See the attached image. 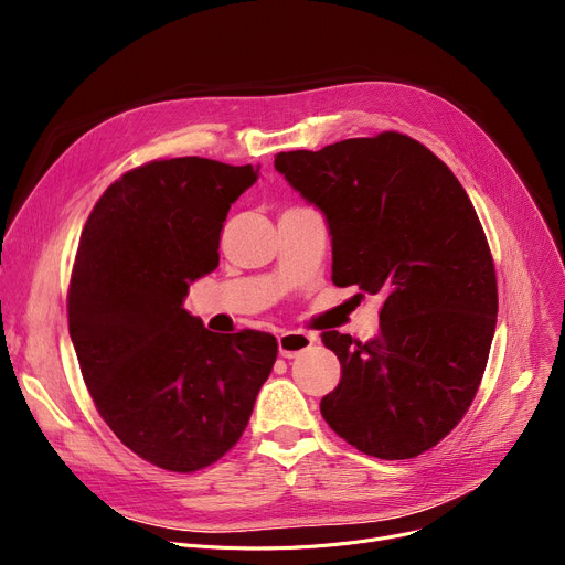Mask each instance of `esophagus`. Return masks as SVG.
<instances>
[{
	"label": "esophagus",
	"mask_w": 565,
	"mask_h": 565,
	"mask_svg": "<svg viewBox=\"0 0 565 565\" xmlns=\"http://www.w3.org/2000/svg\"><path fill=\"white\" fill-rule=\"evenodd\" d=\"M313 337L311 334H305V332H281L277 337V343H279V354L286 360H292L298 358L300 352L309 350L313 345Z\"/></svg>",
	"instance_id": "34e87169"
}]
</instances>
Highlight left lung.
Segmentation results:
<instances>
[{"label":"left lung","mask_w":565,"mask_h":565,"mask_svg":"<svg viewBox=\"0 0 565 565\" xmlns=\"http://www.w3.org/2000/svg\"><path fill=\"white\" fill-rule=\"evenodd\" d=\"M332 235V281L382 292L380 334L322 332L341 362L322 419L354 449L414 458L447 437L481 384L497 277L477 211L454 171L401 132L275 156Z\"/></svg>","instance_id":"8db88e82"}]
</instances>
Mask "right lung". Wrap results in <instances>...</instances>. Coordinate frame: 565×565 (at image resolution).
Segmentation results:
<instances>
[{
  "label": "right lung",
  "mask_w": 565,
  "mask_h": 565,
  "mask_svg": "<svg viewBox=\"0 0 565 565\" xmlns=\"http://www.w3.org/2000/svg\"><path fill=\"white\" fill-rule=\"evenodd\" d=\"M258 167L156 160L111 183L88 215L68 332L100 417L139 458L196 471L241 439L277 360L273 334H215L183 302L220 265L231 203Z\"/></svg>",
  "instance_id": "obj_1"
}]
</instances>
